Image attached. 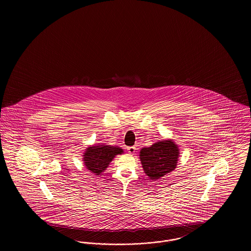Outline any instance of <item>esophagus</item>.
<instances>
[{
    "instance_id": "esophagus-1",
    "label": "esophagus",
    "mask_w": 251,
    "mask_h": 251,
    "mask_svg": "<svg viewBox=\"0 0 251 251\" xmlns=\"http://www.w3.org/2000/svg\"><path fill=\"white\" fill-rule=\"evenodd\" d=\"M127 151H128V152H129L130 154H134V153H135V151H136V148H135V147H129V148L127 149Z\"/></svg>"
}]
</instances>
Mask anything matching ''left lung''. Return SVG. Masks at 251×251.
<instances>
[{"instance_id":"8db88e82","label":"left lung","mask_w":251,"mask_h":251,"mask_svg":"<svg viewBox=\"0 0 251 251\" xmlns=\"http://www.w3.org/2000/svg\"><path fill=\"white\" fill-rule=\"evenodd\" d=\"M179 157V147L172 139L155 142L151 147L141 149L139 152L144 172L152 180L172 172L177 167Z\"/></svg>"}]
</instances>
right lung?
I'll use <instances>...</instances> for the list:
<instances>
[{
  "label": "right lung",
  "mask_w": 251,
  "mask_h": 251,
  "mask_svg": "<svg viewBox=\"0 0 251 251\" xmlns=\"http://www.w3.org/2000/svg\"><path fill=\"white\" fill-rule=\"evenodd\" d=\"M122 153L123 150L118 146L115 147L105 144L91 145L85 149L83 162L87 170L98 176L106 170L116 155Z\"/></svg>",
  "instance_id": "obj_1"
}]
</instances>
